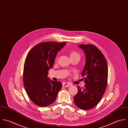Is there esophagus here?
I'll list each match as a JSON object with an SVG mask.
<instances>
[{
	"label": "esophagus",
	"instance_id": "esophagus-1",
	"mask_svg": "<svg viewBox=\"0 0 128 128\" xmlns=\"http://www.w3.org/2000/svg\"><path fill=\"white\" fill-rule=\"evenodd\" d=\"M62 85L64 87H69L70 86H71L72 84L70 82H63L62 84Z\"/></svg>",
	"mask_w": 128,
	"mask_h": 128
}]
</instances>
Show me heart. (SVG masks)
I'll return each mask as SVG.
<instances>
[{"label":"heart","instance_id":"1","mask_svg":"<svg viewBox=\"0 0 128 128\" xmlns=\"http://www.w3.org/2000/svg\"><path fill=\"white\" fill-rule=\"evenodd\" d=\"M70 56L71 57H73V56H79V55L76 51H72V52H71V53L70 54Z\"/></svg>","mask_w":128,"mask_h":128}]
</instances>
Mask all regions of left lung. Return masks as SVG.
I'll return each mask as SVG.
<instances>
[{"label": "left lung", "instance_id": "obj_1", "mask_svg": "<svg viewBox=\"0 0 128 128\" xmlns=\"http://www.w3.org/2000/svg\"><path fill=\"white\" fill-rule=\"evenodd\" d=\"M84 51L86 63L81 73L84 77V88L78 86L74 98L75 105L82 110L92 108L100 102L105 91L108 78L107 62L102 52L92 44H80Z\"/></svg>", "mask_w": 128, "mask_h": 128}]
</instances>
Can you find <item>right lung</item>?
<instances>
[{
    "mask_svg": "<svg viewBox=\"0 0 128 128\" xmlns=\"http://www.w3.org/2000/svg\"><path fill=\"white\" fill-rule=\"evenodd\" d=\"M66 42H48L34 46L26 57L23 82L27 94L35 104L45 107L54 102L62 83L54 82L48 77L52 68L57 52Z\"/></svg>",
    "mask_w": 128,
    "mask_h": 128,
    "instance_id": "right-lung-1",
    "label": "right lung"
}]
</instances>
